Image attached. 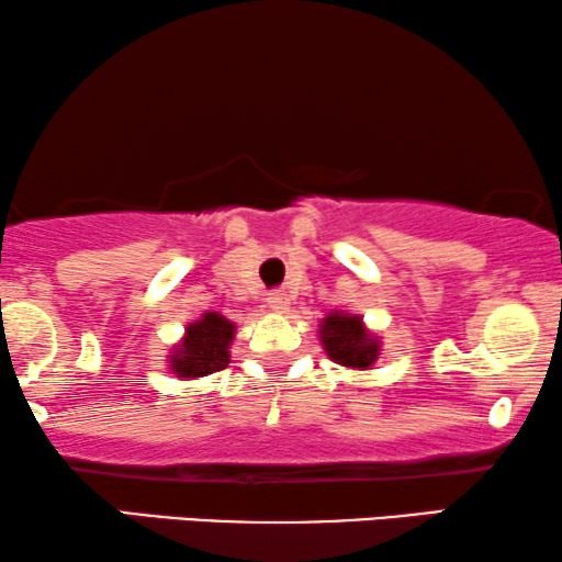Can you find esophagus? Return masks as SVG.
Wrapping results in <instances>:
<instances>
[{"label":"esophagus","instance_id":"34e87169","mask_svg":"<svg viewBox=\"0 0 562 562\" xmlns=\"http://www.w3.org/2000/svg\"><path fill=\"white\" fill-rule=\"evenodd\" d=\"M267 305L272 311H277V314H285V311L290 308V297L285 290H274V293L267 295Z\"/></svg>","mask_w":562,"mask_h":562}]
</instances>
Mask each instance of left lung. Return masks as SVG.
<instances>
[{
  "label": "left lung",
  "mask_w": 562,
  "mask_h": 562,
  "mask_svg": "<svg viewBox=\"0 0 562 562\" xmlns=\"http://www.w3.org/2000/svg\"><path fill=\"white\" fill-rule=\"evenodd\" d=\"M324 350L334 363L355 368V371H368L381 355V339L373 331H368L363 318L331 311L318 329Z\"/></svg>",
  "instance_id": "left-lung-1"
}]
</instances>
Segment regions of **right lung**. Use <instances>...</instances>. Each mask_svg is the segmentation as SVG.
Wrapping results in <instances>:
<instances>
[{
	"mask_svg": "<svg viewBox=\"0 0 562 562\" xmlns=\"http://www.w3.org/2000/svg\"><path fill=\"white\" fill-rule=\"evenodd\" d=\"M233 337H236V324L217 311H207L187 326L181 342L170 350V371L179 379H202L223 371L231 363Z\"/></svg>",
	"mask_w": 562,
	"mask_h": 562,
	"instance_id": "1",
	"label": "right lung"
}]
</instances>
